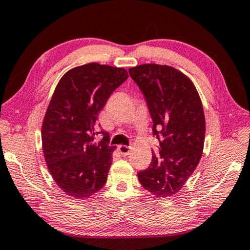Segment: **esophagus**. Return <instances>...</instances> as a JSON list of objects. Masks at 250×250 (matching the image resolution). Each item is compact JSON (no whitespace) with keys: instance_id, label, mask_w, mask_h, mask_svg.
Returning <instances> with one entry per match:
<instances>
[{"instance_id":"1","label":"esophagus","mask_w":250,"mask_h":250,"mask_svg":"<svg viewBox=\"0 0 250 250\" xmlns=\"http://www.w3.org/2000/svg\"><path fill=\"white\" fill-rule=\"evenodd\" d=\"M118 149H119V152L121 153V155L125 156V155L129 154L131 147L130 146H119V147H118Z\"/></svg>"}]
</instances>
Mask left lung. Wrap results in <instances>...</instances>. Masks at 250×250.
Returning <instances> with one entry per match:
<instances>
[{
    "label": "left lung",
    "mask_w": 250,
    "mask_h": 250,
    "mask_svg": "<svg viewBox=\"0 0 250 250\" xmlns=\"http://www.w3.org/2000/svg\"><path fill=\"white\" fill-rule=\"evenodd\" d=\"M129 74L145 95L160 146L152 162L138 173L141 185L156 197L174 195L195 171L205 140L200 95L188 76L174 67L143 64Z\"/></svg>",
    "instance_id": "left-lung-1"
}]
</instances>
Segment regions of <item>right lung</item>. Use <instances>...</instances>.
<instances>
[{
	"label": "right lung",
	"instance_id": "obj_1",
	"mask_svg": "<svg viewBox=\"0 0 250 250\" xmlns=\"http://www.w3.org/2000/svg\"><path fill=\"white\" fill-rule=\"evenodd\" d=\"M126 79L125 68L89 62L67 71L55 88L42 125V145L50 175L66 195L89 198L107 182L116 146L105 137L95 142L96 121Z\"/></svg>",
	"mask_w": 250,
	"mask_h": 250
}]
</instances>
